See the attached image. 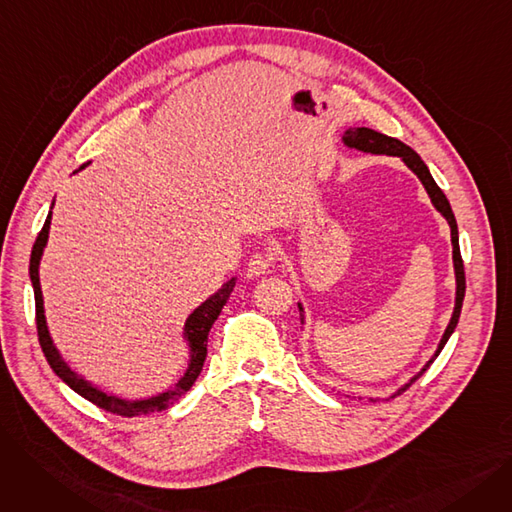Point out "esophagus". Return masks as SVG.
<instances>
[{
	"label": "esophagus",
	"mask_w": 512,
	"mask_h": 512,
	"mask_svg": "<svg viewBox=\"0 0 512 512\" xmlns=\"http://www.w3.org/2000/svg\"><path fill=\"white\" fill-rule=\"evenodd\" d=\"M270 267H272V259L267 257V255H261V253H257V255H253L251 259H249V274L251 276H265L267 272H270Z\"/></svg>",
	"instance_id": "esophagus-1"
}]
</instances>
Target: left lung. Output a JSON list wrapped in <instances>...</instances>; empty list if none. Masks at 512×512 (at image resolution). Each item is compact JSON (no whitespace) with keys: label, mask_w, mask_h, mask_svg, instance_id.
Returning a JSON list of instances; mask_svg holds the SVG:
<instances>
[{"label":"left lung","mask_w":512,"mask_h":512,"mask_svg":"<svg viewBox=\"0 0 512 512\" xmlns=\"http://www.w3.org/2000/svg\"><path fill=\"white\" fill-rule=\"evenodd\" d=\"M342 145L348 147V149H355V151H363V153H371V155H392V157H398L402 164H405L423 184L425 193L429 197V201H432V205L436 207V211L442 213V218L448 222L450 226V240H452V265H454V280H456V294H454V309H452V315H450V321L448 326L440 338V344L436 348V353L432 355V359H429L415 375L409 380L402 384L398 390H394L388 398H394L398 396L400 392H405L417 378H421V375L427 371V367L432 365L436 361V357L440 355V351L444 348V344L448 342V338L452 336L456 324H459V317H461V307H463V299H465V267H463V259H461V249H459V228H456V220H454V213L450 209V203L446 199V195L440 191V186L436 184V180L432 178V174H429V168L423 164V159L402 141L398 139H392V137H386V134L378 132V130H371V128H346L342 132ZM299 311H301V324H305V307L303 303L299 301ZM361 398V396H359ZM369 400H375V398H369Z\"/></svg>","instance_id":"8db88e82"}]
</instances>
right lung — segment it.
<instances>
[{"label": "right lung", "instance_id": "1", "mask_svg": "<svg viewBox=\"0 0 512 512\" xmlns=\"http://www.w3.org/2000/svg\"><path fill=\"white\" fill-rule=\"evenodd\" d=\"M89 166L87 164L80 166L78 170H74V174H78L80 170H85ZM56 205V199L51 201L49 213H47V220L35 240L33 245V253H31V265H29V276L33 282V292H35V307H37V332H39V344L43 348V355L47 359V363L51 365L53 373L58 375V378L68 384L76 394H80L83 398L91 400L93 405H97L99 409H105L110 413L122 415V417H139V415H151L157 411H164L168 407H172L174 402L191 390V386L195 384V380L199 378V373L203 369L205 357H207V336L209 330L213 326V321L218 319L220 311L224 309L226 301L230 299V292L236 286V278H230L228 282H224L218 290L197 307L191 311V315L186 317L184 321V328H182V338L188 346V365L186 371L180 375L178 382L174 386H170L168 390L147 396V398H124L118 394H110L101 390L99 386L91 384L85 375L76 373L66 359L60 355L58 346L53 344V338L49 334L47 328V319H45V307H43V292H41V280H39V265H41V257L43 251L47 247V238H49V226H51V209Z\"/></svg>", "mask_w": 512, "mask_h": 512}]
</instances>
